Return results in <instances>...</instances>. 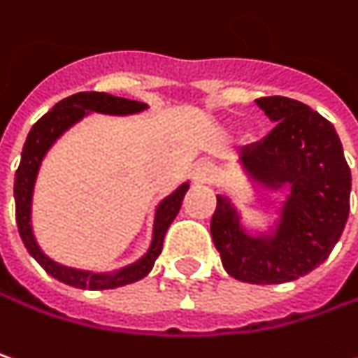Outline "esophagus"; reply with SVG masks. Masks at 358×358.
<instances>
[{
	"label": "esophagus",
	"instance_id": "esophagus-1",
	"mask_svg": "<svg viewBox=\"0 0 358 358\" xmlns=\"http://www.w3.org/2000/svg\"><path fill=\"white\" fill-rule=\"evenodd\" d=\"M195 183H210L212 181V169L208 165H197L193 171Z\"/></svg>",
	"mask_w": 358,
	"mask_h": 358
}]
</instances>
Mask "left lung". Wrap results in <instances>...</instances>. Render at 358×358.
I'll return each mask as SVG.
<instances>
[{
	"instance_id": "left-lung-1",
	"label": "left lung",
	"mask_w": 358,
	"mask_h": 358,
	"mask_svg": "<svg viewBox=\"0 0 358 358\" xmlns=\"http://www.w3.org/2000/svg\"><path fill=\"white\" fill-rule=\"evenodd\" d=\"M275 128L244 146L241 166L255 185L287 189L275 230L252 236L226 195H216L212 241L222 265L244 283L271 285L303 277L322 265L345 230L350 169L334 126L310 106L271 95L257 99Z\"/></svg>"
}]
</instances>
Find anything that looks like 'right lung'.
<instances>
[{"mask_svg":"<svg viewBox=\"0 0 358 358\" xmlns=\"http://www.w3.org/2000/svg\"><path fill=\"white\" fill-rule=\"evenodd\" d=\"M146 108H148L146 103L134 101V99H124V97H115L110 93H97V91H81V93H75L71 97H64L63 101H59L48 114L42 115L32 126V130L28 132V138L24 142L22 159H20V166L15 171V181H13L17 230H20V236L26 244L28 252L38 261L40 267L44 268L48 275H52L55 279L63 281L71 287L101 292V289L122 287V285L141 281L142 277H146L152 271L155 261L159 259V255L163 250L166 230L181 210V201L189 189V183L179 185L175 192L166 195L165 199L157 206L155 224H152V241H150L148 250L138 261H134L128 267L117 268L114 273H93V271H81V268L64 267V265L55 263L52 259H48L40 250L38 243L34 238V232H32V193H34V183L38 177L42 159L46 157L48 148L57 142V138H61L73 124L83 120L90 112L130 115L144 112Z\"/></svg>","mask_w":358,"mask_h":358,"instance_id":"1","label":"right lung"}]
</instances>
